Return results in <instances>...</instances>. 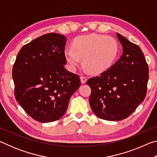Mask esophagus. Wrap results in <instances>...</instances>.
Wrapping results in <instances>:
<instances>
[{
  "mask_svg": "<svg viewBox=\"0 0 157 157\" xmlns=\"http://www.w3.org/2000/svg\"><path fill=\"white\" fill-rule=\"evenodd\" d=\"M80 80H81L82 84H84V83H86V82L87 78L85 76H81L80 77Z\"/></svg>",
  "mask_w": 157,
  "mask_h": 157,
  "instance_id": "esophagus-1",
  "label": "esophagus"
}]
</instances>
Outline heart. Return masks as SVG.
Instances as JSON below:
<instances>
[{"mask_svg": "<svg viewBox=\"0 0 157 157\" xmlns=\"http://www.w3.org/2000/svg\"><path fill=\"white\" fill-rule=\"evenodd\" d=\"M72 48L64 51L66 62L72 70L83 63L92 73H100L111 67L118 52L116 41L111 36L90 34L81 35L74 39Z\"/></svg>", "mask_w": 157, "mask_h": 157, "instance_id": "heart-1", "label": "heart"}]
</instances>
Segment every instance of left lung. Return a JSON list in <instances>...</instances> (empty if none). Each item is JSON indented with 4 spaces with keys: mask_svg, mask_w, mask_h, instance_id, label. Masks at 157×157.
Masks as SVG:
<instances>
[{
    "mask_svg": "<svg viewBox=\"0 0 157 157\" xmlns=\"http://www.w3.org/2000/svg\"><path fill=\"white\" fill-rule=\"evenodd\" d=\"M123 46L117 62L99 76L88 79L91 94L89 103L98 118L118 121L127 118L144 100L149 69L137 45L116 33Z\"/></svg>",
    "mask_w": 157,
    "mask_h": 157,
    "instance_id": "1",
    "label": "left lung"
}]
</instances>
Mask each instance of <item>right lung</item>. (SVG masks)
Listing matches in <instances>:
<instances>
[{"instance_id": "right-lung-1", "label": "right lung", "mask_w": 157, "mask_h": 157, "mask_svg": "<svg viewBox=\"0 0 157 157\" xmlns=\"http://www.w3.org/2000/svg\"><path fill=\"white\" fill-rule=\"evenodd\" d=\"M66 37L48 33L25 45L13 66L16 100L41 123L59 120L80 86L78 75L65 68Z\"/></svg>"}]
</instances>
